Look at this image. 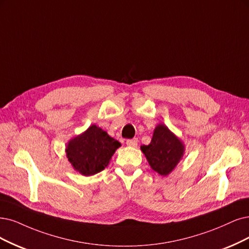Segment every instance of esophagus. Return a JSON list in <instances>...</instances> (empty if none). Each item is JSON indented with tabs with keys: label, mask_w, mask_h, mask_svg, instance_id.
<instances>
[{
	"label": "esophagus",
	"mask_w": 249,
	"mask_h": 249,
	"mask_svg": "<svg viewBox=\"0 0 249 249\" xmlns=\"http://www.w3.org/2000/svg\"><path fill=\"white\" fill-rule=\"evenodd\" d=\"M126 144L129 146H136L137 145V139H132V140H127Z\"/></svg>",
	"instance_id": "34e87169"
}]
</instances>
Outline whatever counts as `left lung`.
Listing matches in <instances>:
<instances>
[{
	"instance_id": "8db88e82",
	"label": "left lung",
	"mask_w": 249,
	"mask_h": 249,
	"mask_svg": "<svg viewBox=\"0 0 249 249\" xmlns=\"http://www.w3.org/2000/svg\"><path fill=\"white\" fill-rule=\"evenodd\" d=\"M151 168L160 176L166 177L177 167L185 154V144L172 133L166 125L155 128L151 143L141 146Z\"/></svg>"
}]
</instances>
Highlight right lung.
Returning a JSON list of instances; mask_svg holds the SVG:
<instances>
[{"mask_svg":"<svg viewBox=\"0 0 249 249\" xmlns=\"http://www.w3.org/2000/svg\"><path fill=\"white\" fill-rule=\"evenodd\" d=\"M119 146L121 143L105 130L96 125H91L85 132L68 142L66 153L73 169L89 177L107 166Z\"/></svg>","mask_w":249,"mask_h":249,"instance_id":"right-lung-1","label":"right lung"}]
</instances>
